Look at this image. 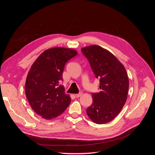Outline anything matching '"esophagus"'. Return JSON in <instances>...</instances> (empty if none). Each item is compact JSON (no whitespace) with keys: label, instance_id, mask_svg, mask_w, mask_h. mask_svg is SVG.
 Segmentation results:
<instances>
[{"label":"esophagus","instance_id":"34e87169","mask_svg":"<svg viewBox=\"0 0 155 155\" xmlns=\"http://www.w3.org/2000/svg\"><path fill=\"white\" fill-rule=\"evenodd\" d=\"M82 94H83L82 92H79L78 94H75V96H76V97H79L82 95Z\"/></svg>","mask_w":155,"mask_h":155}]
</instances>
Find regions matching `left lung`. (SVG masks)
Listing matches in <instances>:
<instances>
[{
    "label": "left lung",
    "instance_id": "1",
    "mask_svg": "<svg viewBox=\"0 0 155 155\" xmlns=\"http://www.w3.org/2000/svg\"><path fill=\"white\" fill-rule=\"evenodd\" d=\"M96 78L100 79V92L91 93L93 103L87 113L97 124H104L117 116L124 106L129 91L126 70L109 51L97 45L81 48Z\"/></svg>",
    "mask_w": 155,
    "mask_h": 155
}]
</instances>
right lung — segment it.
Masks as SVG:
<instances>
[{
	"mask_svg": "<svg viewBox=\"0 0 155 155\" xmlns=\"http://www.w3.org/2000/svg\"><path fill=\"white\" fill-rule=\"evenodd\" d=\"M77 54L71 48H49L31 67L25 83L26 96L31 109L43 118H56L70 105L71 98L60 83L65 64Z\"/></svg>",
	"mask_w": 155,
	"mask_h": 155,
	"instance_id": "add662e5",
	"label": "right lung"
}]
</instances>
